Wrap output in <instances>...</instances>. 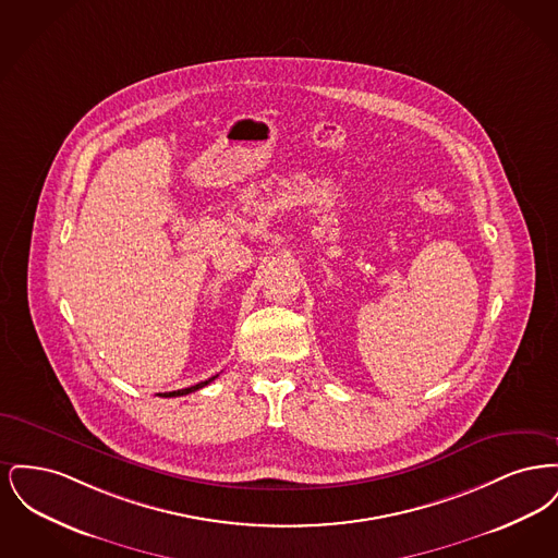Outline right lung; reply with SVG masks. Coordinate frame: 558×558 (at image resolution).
<instances>
[{
    "mask_svg": "<svg viewBox=\"0 0 558 558\" xmlns=\"http://www.w3.org/2000/svg\"><path fill=\"white\" fill-rule=\"evenodd\" d=\"M217 376H211L209 380H203V383H198V385H194V387H187V389H180V391H169V393H165L162 398H180V396H187V393H192V391H198V389H203V387H207L209 383H213Z\"/></svg>",
    "mask_w": 558,
    "mask_h": 558,
    "instance_id": "right-lung-1",
    "label": "right lung"
}]
</instances>
